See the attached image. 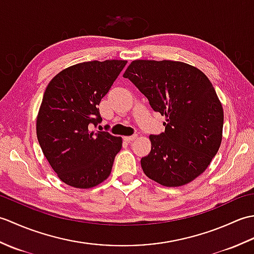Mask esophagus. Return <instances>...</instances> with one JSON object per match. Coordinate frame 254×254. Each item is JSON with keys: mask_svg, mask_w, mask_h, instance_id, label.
Here are the masks:
<instances>
[{"mask_svg": "<svg viewBox=\"0 0 254 254\" xmlns=\"http://www.w3.org/2000/svg\"><path fill=\"white\" fill-rule=\"evenodd\" d=\"M136 137H137L136 134H134V135H131V136H124L123 138H124V141H127V142H132V141H134V139H135Z\"/></svg>", "mask_w": 254, "mask_h": 254, "instance_id": "obj_1", "label": "esophagus"}]
</instances>
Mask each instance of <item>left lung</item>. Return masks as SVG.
<instances>
[{"label":"left lung","instance_id":"obj_1","mask_svg":"<svg viewBox=\"0 0 254 254\" xmlns=\"http://www.w3.org/2000/svg\"><path fill=\"white\" fill-rule=\"evenodd\" d=\"M123 77L166 117L165 132L149 135L144 174L164 187L185 186L202 175L218 152L224 126L223 106L206 75L179 61L135 60Z\"/></svg>","mask_w":254,"mask_h":254}]
</instances>
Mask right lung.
<instances>
[{"mask_svg":"<svg viewBox=\"0 0 254 254\" xmlns=\"http://www.w3.org/2000/svg\"><path fill=\"white\" fill-rule=\"evenodd\" d=\"M127 63H78L57 74L47 86L37 116V138L52 169L67 186L89 189L111 174L122 137L91 131V126L102 121L99 102Z\"/></svg>","mask_w":254,"mask_h":254,"instance_id":"right-lung-1","label":"right lung"}]
</instances>
